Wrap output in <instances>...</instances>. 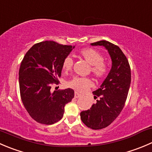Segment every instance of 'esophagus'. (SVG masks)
Here are the masks:
<instances>
[{
  "instance_id": "1",
  "label": "esophagus",
  "mask_w": 152,
  "mask_h": 152,
  "mask_svg": "<svg viewBox=\"0 0 152 152\" xmlns=\"http://www.w3.org/2000/svg\"><path fill=\"white\" fill-rule=\"evenodd\" d=\"M81 96H82V95H81L80 94H79L78 92H75V94H74L75 98H79V97H80Z\"/></svg>"
}]
</instances>
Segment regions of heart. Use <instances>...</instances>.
Returning <instances> with one entry per match:
<instances>
[{
  "label": "heart",
  "instance_id": "heart-1",
  "mask_svg": "<svg viewBox=\"0 0 152 152\" xmlns=\"http://www.w3.org/2000/svg\"><path fill=\"white\" fill-rule=\"evenodd\" d=\"M80 55L85 59V61L91 65V71L96 79H102L108 73V66L104 61V57L99 51L92 48H86L80 51ZM73 61L70 56H67L62 62V70L64 72L71 70L73 67ZM70 88L84 92L87 91L92 85V81L88 77L73 78L67 83Z\"/></svg>",
  "mask_w": 152,
  "mask_h": 152
}]
</instances>
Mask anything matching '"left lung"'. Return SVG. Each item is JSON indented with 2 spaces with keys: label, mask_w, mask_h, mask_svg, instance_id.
Instances as JSON below:
<instances>
[{
  "label": "left lung",
  "mask_w": 152,
  "mask_h": 152,
  "mask_svg": "<svg viewBox=\"0 0 152 152\" xmlns=\"http://www.w3.org/2000/svg\"><path fill=\"white\" fill-rule=\"evenodd\" d=\"M91 45L104 47L112 61L107 76L100 88L93 92L96 102L80 113L85 126L99 130L113 123L123 110L130 88L131 68L126 56L117 45L104 40Z\"/></svg>",
  "instance_id": "obj_1"
}]
</instances>
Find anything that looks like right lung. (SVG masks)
Listing matches in <instances>:
<instances>
[{"instance_id": "1", "label": "right lung", "mask_w": 152, "mask_h": 152, "mask_svg": "<svg viewBox=\"0 0 152 152\" xmlns=\"http://www.w3.org/2000/svg\"><path fill=\"white\" fill-rule=\"evenodd\" d=\"M75 46L53 41L34 45L23 57L19 69V88L23 106L36 122L52 125L63 117L64 106L74 97L71 88L51 91L61 76L63 60Z\"/></svg>"}]
</instances>
